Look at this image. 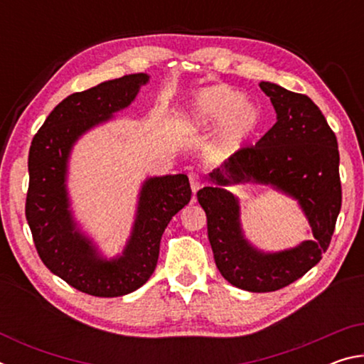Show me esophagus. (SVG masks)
Masks as SVG:
<instances>
[{"label":"esophagus","instance_id":"obj_1","mask_svg":"<svg viewBox=\"0 0 364 364\" xmlns=\"http://www.w3.org/2000/svg\"><path fill=\"white\" fill-rule=\"evenodd\" d=\"M189 176V183H191V189H193V193L196 194L197 191L200 189V180H199V175L197 173H193V171H191V173L188 175Z\"/></svg>","mask_w":364,"mask_h":364}]
</instances>
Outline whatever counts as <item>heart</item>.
<instances>
[{"instance_id": "b5f03b06", "label": "heart", "mask_w": 364, "mask_h": 364, "mask_svg": "<svg viewBox=\"0 0 364 364\" xmlns=\"http://www.w3.org/2000/svg\"><path fill=\"white\" fill-rule=\"evenodd\" d=\"M260 125V107L228 85L199 91L188 102L183 117V130L188 134H205L219 127L210 149L220 159L231 157L247 146Z\"/></svg>"}]
</instances>
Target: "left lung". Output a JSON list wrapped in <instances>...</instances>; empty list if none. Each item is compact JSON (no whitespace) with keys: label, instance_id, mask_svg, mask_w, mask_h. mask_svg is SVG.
Listing matches in <instances>:
<instances>
[{"label":"left lung","instance_id":"1","mask_svg":"<svg viewBox=\"0 0 364 364\" xmlns=\"http://www.w3.org/2000/svg\"><path fill=\"white\" fill-rule=\"evenodd\" d=\"M276 110V123L255 146L234 154L208 178L197 200L207 215V232L221 276L249 292H273L301 278L329 247L342 205L338 147L334 132L305 95L262 82ZM262 183L292 196L309 220L312 239L279 252L257 250L243 236L240 203L227 189Z\"/></svg>","mask_w":364,"mask_h":364}]
</instances>
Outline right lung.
Masks as SVG:
<instances>
[{
    "label": "right lung",
    "mask_w": 364,
    "mask_h": 364,
    "mask_svg": "<svg viewBox=\"0 0 364 364\" xmlns=\"http://www.w3.org/2000/svg\"><path fill=\"white\" fill-rule=\"evenodd\" d=\"M149 78L147 73H132L67 96L30 146L26 217L35 247L51 273L95 297L127 295L151 278L165 228L191 200L184 173L147 178L139 189L130 237L122 254L112 258L101 254L73 217L67 189L73 146L130 106Z\"/></svg>",
    "instance_id": "right-lung-1"
}]
</instances>
